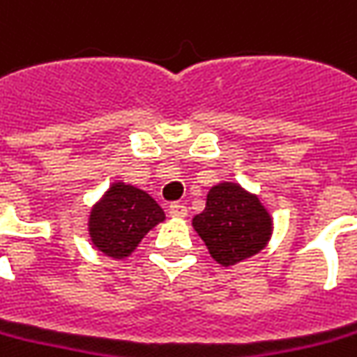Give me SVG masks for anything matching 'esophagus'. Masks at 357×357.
Masks as SVG:
<instances>
[{"instance_id": "34e87169", "label": "esophagus", "mask_w": 357, "mask_h": 357, "mask_svg": "<svg viewBox=\"0 0 357 357\" xmlns=\"http://www.w3.org/2000/svg\"><path fill=\"white\" fill-rule=\"evenodd\" d=\"M168 213L172 217H188V207L183 203H172L168 207Z\"/></svg>"}]
</instances>
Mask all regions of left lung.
<instances>
[{"instance_id":"8db88e82","label":"left lung","mask_w":357,"mask_h":357,"mask_svg":"<svg viewBox=\"0 0 357 357\" xmlns=\"http://www.w3.org/2000/svg\"><path fill=\"white\" fill-rule=\"evenodd\" d=\"M193 229L213 260L229 268L266 248L271 217L254 193L222 181L209 189L205 211L193 217Z\"/></svg>"}]
</instances>
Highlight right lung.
<instances>
[{
  "mask_svg": "<svg viewBox=\"0 0 357 357\" xmlns=\"http://www.w3.org/2000/svg\"><path fill=\"white\" fill-rule=\"evenodd\" d=\"M164 219L162 207L146 191L115 181L93 205L87 229L99 252L123 260L137 250L148 230Z\"/></svg>",
  "mask_w": 357,
  "mask_h": 357,
  "instance_id": "right-lung-1",
  "label": "right lung"
}]
</instances>
